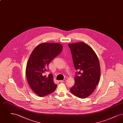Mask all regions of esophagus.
I'll list each match as a JSON object with an SVG mask.
<instances>
[{
  "label": "esophagus",
  "instance_id": "obj_1",
  "mask_svg": "<svg viewBox=\"0 0 123 123\" xmlns=\"http://www.w3.org/2000/svg\"><path fill=\"white\" fill-rule=\"evenodd\" d=\"M66 81V79H64L63 80H59V82H64Z\"/></svg>",
  "mask_w": 123,
  "mask_h": 123
}]
</instances>
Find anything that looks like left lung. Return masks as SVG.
<instances>
[{
    "instance_id": "8db88e82",
    "label": "left lung",
    "mask_w": 123,
    "mask_h": 123,
    "mask_svg": "<svg viewBox=\"0 0 123 123\" xmlns=\"http://www.w3.org/2000/svg\"><path fill=\"white\" fill-rule=\"evenodd\" d=\"M68 46L77 71L71 93L80 98H87L94 92L100 80L99 59L94 50L86 43L78 42Z\"/></svg>"
}]
</instances>
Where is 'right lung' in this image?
I'll list each match as a JSON object with an SVG mask.
<instances>
[{
    "label": "right lung",
    "instance_id": "obj_1",
    "mask_svg": "<svg viewBox=\"0 0 123 123\" xmlns=\"http://www.w3.org/2000/svg\"><path fill=\"white\" fill-rule=\"evenodd\" d=\"M62 45L58 43H42L31 53L26 68V76L31 89L40 97L52 94L57 85L53 81L52 74H45L51 61L62 51Z\"/></svg>",
    "mask_w": 123,
    "mask_h": 123
}]
</instances>
